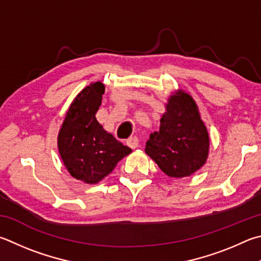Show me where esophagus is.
<instances>
[{"label":"esophagus","mask_w":261,"mask_h":261,"mask_svg":"<svg viewBox=\"0 0 261 261\" xmlns=\"http://www.w3.org/2000/svg\"><path fill=\"white\" fill-rule=\"evenodd\" d=\"M125 144L129 146L130 148L135 149V148H137V147H138V138H137V137H131V138L126 140Z\"/></svg>","instance_id":"34e87169"}]
</instances>
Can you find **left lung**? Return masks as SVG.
Returning <instances> with one entry per match:
<instances>
[{
	"label": "left lung",
	"mask_w": 261,
	"mask_h": 261,
	"mask_svg": "<svg viewBox=\"0 0 261 261\" xmlns=\"http://www.w3.org/2000/svg\"><path fill=\"white\" fill-rule=\"evenodd\" d=\"M160 130L151 134L145 151L172 178L192 176L205 164L210 138L195 100L179 89L168 98Z\"/></svg>",
	"instance_id": "obj_1"
}]
</instances>
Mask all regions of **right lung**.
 I'll return each instance as SVG.
<instances>
[{"label": "right lung", "instance_id": "obj_1", "mask_svg": "<svg viewBox=\"0 0 261 261\" xmlns=\"http://www.w3.org/2000/svg\"><path fill=\"white\" fill-rule=\"evenodd\" d=\"M105 85L98 81L80 91L70 103L58 134V150L70 176L98 184L131 153L97 121Z\"/></svg>", "mask_w": 261, "mask_h": 261}]
</instances>
